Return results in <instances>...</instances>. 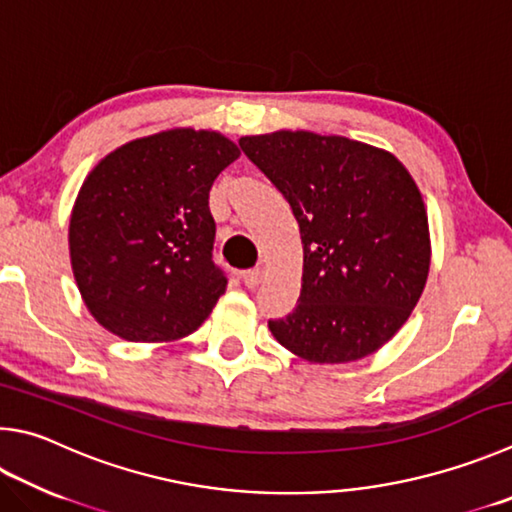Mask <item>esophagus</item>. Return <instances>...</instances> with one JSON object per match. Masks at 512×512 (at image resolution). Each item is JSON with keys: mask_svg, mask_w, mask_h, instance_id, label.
Returning a JSON list of instances; mask_svg holds the SVG:
<instances>
[{"mask_svg": "<svg viewBox=\"0 0 512 512\" xmlns=\"http://www.w3.org/2000/svg\"><path fill=\"white\" fill-rule=\"evenodd\" d=\"M264 275H266L264 268H253V271H246V273H241V280H244V284H246L248 288H255V286L262 284Z\"/></svg>", "mask_w": 512, "mask_h": 512, "instance_id": "obj_1", "label": "esophagus"}]
</instances>
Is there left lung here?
Masks as SVG:
<instances>
[{"mask_svg": "<svg viewBox=\"0 0 512 512\" xmlns=\"http://www.w3.org/2000/svg\"><path fill=\"white\" fill-rule=\"evenodd\" d=\"M244 154L291 203L302 291L273 338L313 365L376 353L410 318L430 273L421 190L383 147L306 129L241 136Z\"/></svg>", "mask_w": 512, "mask_h": 512, "instance_id": "1", "label": "left lung"}]
</instances>
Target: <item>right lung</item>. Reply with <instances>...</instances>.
<instances>
[{
    "label": "right lung",
    "mask_w": 512,
    "mask_h": 512,
    "mask_svg": "<svg viewBox=\"0 0 512 512\" xmlns=\"http://www.w3.org/2000/svg\"><path fill=\"white\" fill-rule=\"evenodd\" d=\"M215 129L172 127L116 147L87 174L69 257L87 311L129 342H176L226 293L212 264L210 188L239 159Z\"/></svg>",
    "instance_id": "right-lung-1"
}]
</instances>
